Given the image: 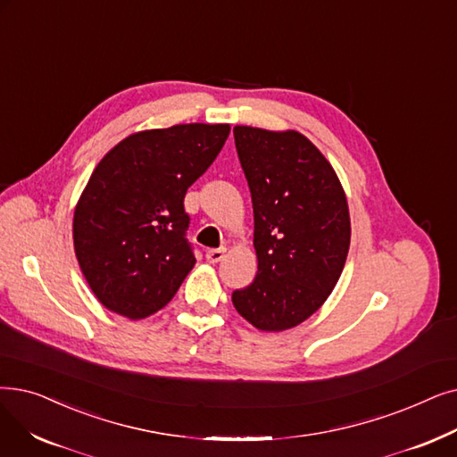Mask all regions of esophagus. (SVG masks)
<instances>
[{
	"mask_svg": "<svg viewBox=\"0 0 457 457\" xmlns=\"http://www.w3.org/2000/svg\"><path fill=\"white\" fill-rule=\"evenodd\" d=\"M224 255H226V250H222V248H220V250H209V252L205 253L207 262L212 263V265H214V263H220V262L224 260Z\"/></svg>",
	"mask_w": 457,
	"mask_h": 457,
	"instance_id": "1",
	"label": "esophagus"
}]
</instances>
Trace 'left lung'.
Returning a JSON list of instances; mask_svg holds the SVG:
<instances>
[{"mask_svg": "<svg viewBox=\"0 0 457 457\" xmlns=\"http://www.w3.org/2000/svg\"><path fill=\"white\" fill-rule=\"evenodd\" d=\"M253 205L255 280L231 295L235 310L263 332L306 321L338 284L351 218L334 168L296 130L233 129Z\"/></svg>", "mask_w": 457, "mask_h": 457, "instance_id": "1", "label": "left lung"}]
</instances>
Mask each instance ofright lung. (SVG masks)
Masks as SVG:
<instances>
[{
    "mask_svg": "<svg viewBox=\"0 0 457 457\" xmlns=\"http://www.w3.org/2000/svg\"><path fill=\"white\" fill-rule=\"evenodd\" d=\"M228 123L140 130L112 147L74 207L72 241L104 308L144 320L162 310L194 269L185 194L224 147Z\"/></svg>",
    "mask_w": 457,
    "mask_h": 457,
    "instance_id": "1",
    "label": "right lung"
}]
</instances>
